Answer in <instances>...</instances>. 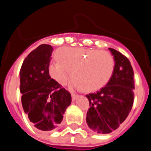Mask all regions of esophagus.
Returning a JSON list of instances; mask_svg holds the SVG:
<instances>
[{
  "instance_id": "34e87169",
  "label": "esophagus",
  "mask_w": 151,
  "mask_h": 151,
  "mask_svg": "<svg viewBox=\"0 0 151 151\" xmlns=\"http://www.w3.org/2000/svg\"><path fill=\"white\" fill-rule=\"evenodd\" d=\"M78 97V95H75V94H72V100L73 101H74Z\"/></svg>"
}]
</instances>
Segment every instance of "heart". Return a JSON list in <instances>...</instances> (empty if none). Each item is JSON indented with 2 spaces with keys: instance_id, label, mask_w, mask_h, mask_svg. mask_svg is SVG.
<instances>
[{
  "instance_id": "obj_1",
  "label": "heart",
  "mask_w": 151,
  "mask_h": 151,
  "mask_svg": "<svg viewBox=\"0 0 151 151\" xmlns=\"http://www.w3.org/2000/svg\"><path fill=\"white\" fill-rule=\"evenodd\" d=\"M58 62L49 65V74L60 86L73 80L83 91H97L111 79L115 60L111 53L98 49L63 47L56 52Z\"/></svg>"
}]
</instances>
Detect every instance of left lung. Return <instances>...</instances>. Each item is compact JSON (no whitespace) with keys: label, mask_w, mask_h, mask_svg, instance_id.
<instances>
[{"label":"left lung","mask_w":151,"mask_h":151,"mask_svg":"<svg viewBox=\"0 0 151 151\" xmlns=\"http://www.w3.org/2000/svg\"><path fill=\"white\" fill-rule=\"evenodd\" d=\"M115 60V68L107 86L86 95L90 103L86 123L97 133H110L129 116L134 99V73L126 56L109 48Z\"/></svg>","instance_id":"obj_1"}]
</instances>
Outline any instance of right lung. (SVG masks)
Masks as SVG:
<instances>
[{
  "instance_id": "obj_1",
  "label": "right lung",
  "mask_w": 151,
  "mask_h": 151,
  "mask_svg": "<svg viewBox=\"0 0 151 151\" xmlns=\"http://www.w3.org/2000/svg\"><path fill=\"white\" fill-rule=\"evenodd\" d=\"M52 51L49 44L40 45L25 58L19 73L23 110L42 131H51L61 123L72 101L70 93L49 75Z\"/></svg>"
}]
</instances>
